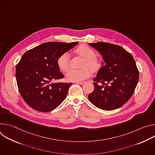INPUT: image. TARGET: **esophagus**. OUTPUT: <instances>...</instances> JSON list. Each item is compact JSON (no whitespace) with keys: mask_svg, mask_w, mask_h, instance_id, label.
Returning <instances> with one entry per match:
<instances>
[{"mask_svg":"<svg viewBox=\"0 0 155 155\" xmlns=\"http://www.w3.org/2000/svg\"><path fill=\"white\" fill-rule=\"evenodd\" d=\"M77 84H83L84 83H85V81H77V82H76Z\"/></svg>","mask_w":155,"mask_h":155,"instance_id":"obj_1","label":"esophagus"}]
</instances>
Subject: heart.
<instances>
[{"mask_svg": "<svg viewBox=\"0 0 155 155\" xmlns=\"http://www.w3.org/2000/svg\"><path fill=\"white\" fill-rule=\"evenodd\" d=\"M75 53L84 58L82 63V69L70 70L66 78L70 81H79L84 80L91 74V71L96 72L101 67V60L95 56V51L90 47L86 45H79L75 50ZM57 65L59 69L62 72L68 71L70 68V55L68 53L62 54L57 60Z\"/></svg>", "mask_w": 155, "mask_h": 155, "instance_id": "1", "label": "heart"}]
</instances>
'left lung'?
<instances>
[{"label":"left lung","mask_w":155,"mask_h":155,"mask_svg":"<svg viewBox=\"0 0 155 155\" xmlns=\"http://www.w3.org/2000/svg\"><path fill=\"white\" fill-rule=\"evenodd\" d=\"M89 45L99 52L104 63L93 79L94 90L88 99L104 110L118 108L130 98L137 84L139 72L136 62L120 46L105 42Z\"/></svg>","instance_id":"1"}]
</instances>
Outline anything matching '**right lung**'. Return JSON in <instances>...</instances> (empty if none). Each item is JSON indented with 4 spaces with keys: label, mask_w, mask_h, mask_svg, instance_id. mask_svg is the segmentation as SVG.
Masks as SVG:
<instances>
[{
    "label": "right lung",
    "mask_w": 155,
    "mask_h": 155,
    "mask_svg": "<svg viewBox=\"0 0 155 155\" xmlns=\"http://www.w3.org/2000/svg\"><path fill=\"white\" fill-rule=\"evenodd\" d=\"M78 43L47 42L27 51L16 66L19 91L27 104L38 112H51L65 99L72 83H53L64 78L58 58Z\"/></svg>",
    "instance_id": "1"
}]
</instances>
